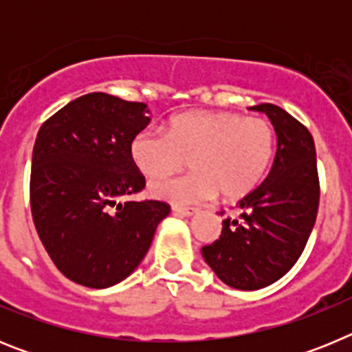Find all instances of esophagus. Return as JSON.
I'll return each instance as SVG.
<instances>
[{
	"mask_svg": "<svg viewBox=\"0 0 352 352\" xmlns=\"http://www.w3.org/2000/svg\"><path fill=\"white\" fill-rule=\"evenodd\" d=\"M194 213H197V210H195V208L173 206V214H176V217H192Z\"/></svg>",
	"mask_w": 352,
	"mask_h": 352,
	"instance_id": "34e87169",
	"label": "esophagus"
}]
</instances>
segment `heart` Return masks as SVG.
Instances as JSON below:
<instances>
[{"mask_svg": "<svg viewBox=\"0 0 352 352\" xmlns=\"http://www.w3.org/2000/svg\"><path fill=\"white\" fill-rule=\"evenodd\" d=\"M273 153L275 132L268 121L211 111L176 116L167 133L144 129L130 142L133 164L149 178L169 176L188 160L192 173L149 185L153 197L174 204L204 203L219 190L227 201L245 197L263 182Z\"/></svg>", "mask_w": 352, "mask_h": 352, "instance_id": "1", "label": "heart"}]
</instances>
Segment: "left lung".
<instances>
[{"instance_id":"8db88e82","label":"left lung","mask_w":352,"mask_h":352,"mask_svg":"<svg viewBox=\"0 0 352 352\" xmlns=\"http://www.w3.org/2000/svg\"><path fill=\"white\" fill-rule=\"evenodd\" d=\"M276 133L268 178L238 203V219L222 222V234L203 247V257L229 287L256 291L272 285L294 266L309 241L319 208L314 139L284 109L261 104Z\"/></svg>"}]
</instances>
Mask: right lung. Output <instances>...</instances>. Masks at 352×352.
<instances>
[{
	"instance_id": "1",
	"label": "right lung",
	"mask_w": 352,
	"mask_h": 352,
	"mask_svg": "<svg viewBox=\"0 0 352 352\" xmlns=\"http://www.w3.org/2000/svg\"><path fill=\"white\" fill-rule=\"evenodd\" d=\"M148 105L107 93L72 100L38 130L31 158V214L40 241L67 278L91 289L125 280L144 259L170 208L121 199L144 188L130 142Z\"/></svg>"
}]
</instances>
